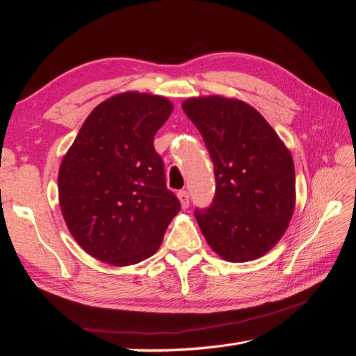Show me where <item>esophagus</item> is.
I'll list each match as a JSON object with an SVG mask.
<instances>
[{"instance_id":"1","label":"esophagus","mask_w":356,"mask_h":356,"mask_svg":"<svg viewBox=\"0 0 356 356\" xmlns=\"http://www.w3.org/2000/svg\"><path fill=\"white\" fill-rule=\"evenodd\" d=\"M177 197L180 200V205H182L184 209H186L188 207H190V195H188V191L186 190H180L177 193Z\"/></svg>"}]
</instances>
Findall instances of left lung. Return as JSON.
<instances>
[{
    "instance_id": "8db88e82",
    "label": "left lung",
    "mask_w": 356,
    "mask_h": 356,
    "mask_svg": "<svg viewBox=\"0 0 356 356\" xmlns=\"http://www.w3.org/2000/svg\"><path fill=\"white\" fill-rule=\"evenodd\" d=\"M182 108L197 127L214 163L216 195L195 218L223 260L243 263L269 252L295 208L291 151L251 105L225 96H199Z\"/></svg>"
}]
</instances>
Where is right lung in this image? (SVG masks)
Instances as JSON below:
<instances>
[{"instance_id": "1", "label": "right lung", "mask_w": 356, "mask_h": 356, "mask_svg": "<svg viewBox=\"0 0 356 356\" xmlns=\"http://www.w3.org/2000/svg\"><path fill=\"white\" fill-rule=\"evenodd\" d=\"M172 113L163 96L125 92L90 113L63 157L59 207L73 238L113 266L153 255L180 211L153 140Z\"/></svg>"}]
</instances>
